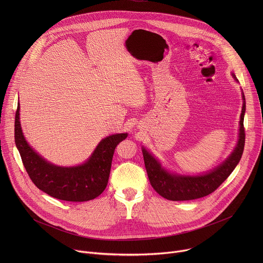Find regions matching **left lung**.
<instances>
[{"label": "left lung", "mask_w": 263, "mask_h": 263, "mask_svg": "<svg viewBox=\"0 0 263 263\" xmlns=\"http://www.w3.org/2000/svg\"><path fill=\"white\" fill-rule=\"evenodd\" d=\"M234 76V74H233ZM235 78V76H234ZM236 79V78H235ZM243 105L240 115L239 139L234 152L222 164L201 176H177L170 174L161 167L160 163L144 148H142L146 174L153 189L161 197L171 201H189L203 198L216 191L239 162L243 153L246 133L243 118L246 112V99L242 93Z\"/></svg>", "instance_id": "left-lung-1"}]
</instances>
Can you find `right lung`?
I'll use <instances>...</instances> for the list:
<instances>
[{
  "mask_svg": "<svg viewBox=\"0 0 263 263\" xmlns=\"http://www.w3.org/2000/svg\"><path fill=\"white\" fill-rule=\"evenodd\" d=\"M127 136V133H122L106 137L82 165L56 166L29 146L21 128L20 105L15 112L14 139L26 172L37 189L62 201L85 202L99 197L107 186L115 149Z\"/></svg>",
  "mask_w": 263,
  "mask_h": 263,
  "instance_id": "obj_1",
  "label": "right lung"
}]
</instances>
